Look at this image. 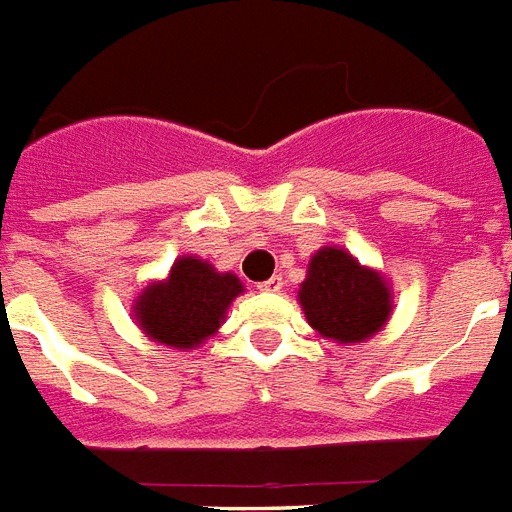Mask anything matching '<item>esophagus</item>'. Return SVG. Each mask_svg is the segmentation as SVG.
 <instances>
[{
    "mask_svg": "<svg viewBox=\"0 0 512 512\" xmlns=\"http://www.w3.org/2000/svg\"><path fill=\"white\" fill-rule=\"evenodd\" d=\"M280 288H282V277L280 275L269 277V280H264V282H259V285H256V290H261V293H277Z\"/></svg>",
    "mask_w": 512,
    "mask_h": 512,
    "instance_id": "obj_1",
    "label": "esophagus"
}]
</instances>
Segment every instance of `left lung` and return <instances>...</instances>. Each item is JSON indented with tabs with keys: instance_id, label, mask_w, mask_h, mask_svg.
I'll return each instance as SVG.
<instances>
[{
	"instance_id": "left-lung-1",
	"label": "left lung",
	"mask_w": 512,
	"mask_h": 512,
	"mask_svg": "<svg viewBox=\"0 0 512 512\" xmlns=\"http://www.w3.org/2000/svg\"><path fill=\"white\" fill-rule=\"evenodd\" d=\"M309 325L322 338L338 343H362L386 325L391 293L372 269L341 248L314 253L309 275L298 290Z\"/></svg>"
}]
</instances>
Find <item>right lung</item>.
<instances>
[{"mask_svg":"<svg viewBox=\"0 0 512 512\" xmlns=\"http://www.w3.org/2000/svg\"><path fill=\"white\" fill-rule=\"evenodd\" d=\"M240 290L243 285L235 275H219L206 261L185 256L171 267L169 280L145 288L134 312L147 338L192 349L216 333Z\"/></svg>","mask_w":512,"mask_h":512,"instance_id":"add662e5","label":"right lung"}]
</instances>
